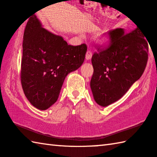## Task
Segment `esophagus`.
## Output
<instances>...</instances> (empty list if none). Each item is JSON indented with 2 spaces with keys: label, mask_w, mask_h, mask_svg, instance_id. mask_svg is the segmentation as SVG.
<instances>
[{
  "label": "esophagus",
  "mask_w": 157,
  "mask_h": 157,
  "mask_svg": "<svg viewBox=\"0 0 157 157\" xmlns=\"http://www.w3.org/2000/svg\"><path fill=\"white\" fill-rule=\"evenodd\" d=\"M92 56V52L90 50V49H88L86 52V60H89L91 59V58Z\"/></svg>",
  "instance_id": "34e87169"
}]
</instances>
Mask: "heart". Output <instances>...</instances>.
I'll use <instances>...</instances> for the list:
<instances>
[{
	"mask_svg": "<svg viewBox=\"0 0 157 157\" xmlns=\"http://www.w3.org/2000/svg\"><path fill=\"white\" fill-rule=\"evenodd\" d=\"M105 40H106V38H104V37H102L101 38V41H102V42H104V41H105Z\"/></svg>",
	"mask_w": 157,
	"mask_h": 157,
	"instance_id": "obj_1",
	"label": "heart"
}]
</instances>
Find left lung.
I'll return each mask as SVG.
<instances>
[{
  "label": "left lung",
  "instance_id": "obj_1",
  "mask_svg": "<svg viewBox=\"0 0 157 157\" xmlns=\"http://www.w3.org/2000/svg\"><path fill=\"white\" fill-rule=\"evenodd\" d=\"M109 43L93 54L90 81L93 97L103 107L116 102L140 77L148 59V41L139 28L125 33L118 28L108 33Z\"/></svg>",
  "mask_w": 157,
  "mask_h": 157
}]
</instances>
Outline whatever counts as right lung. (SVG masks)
<instances>
[{"label": "right lung", "instance_id": "add662e5", "mask_svg": "<svg viewBox=\"0 0 157 157\" xmlns=\"http://www.w3.org/2000/svg\"><path fill=\"white\" fill-rule=\"evenodd\" d=\"M87 45H67L63 37L42 27L36 15L25 29L21 81L32 105L45 110L57 101L66 76L83 64Z\"/></svg>", "mask_w": 157, "mask_h": 157}]
</instances>
